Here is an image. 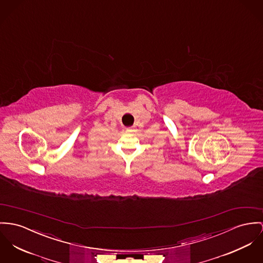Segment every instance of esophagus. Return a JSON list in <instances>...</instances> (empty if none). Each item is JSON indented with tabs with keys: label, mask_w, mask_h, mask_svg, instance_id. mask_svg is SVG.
Wrapping results in <instances>:
<instances>
[{
	"label": "esophagus",
	"mask_w": 263,
	"mask_h": 263,
	"mask_svg": "<svg viewBox=\"0 0 263 263\" xmlns=\"http://www.w3.org/2000/svg\"><path fill=\"white\" fill-rule=\"evenodd\" d=\"M126 130H127L128 132H131V131H133V128H132V127H129V128H127Z\"/></svg>",
	"instance_id": "34e87169"
}]
</instances>
